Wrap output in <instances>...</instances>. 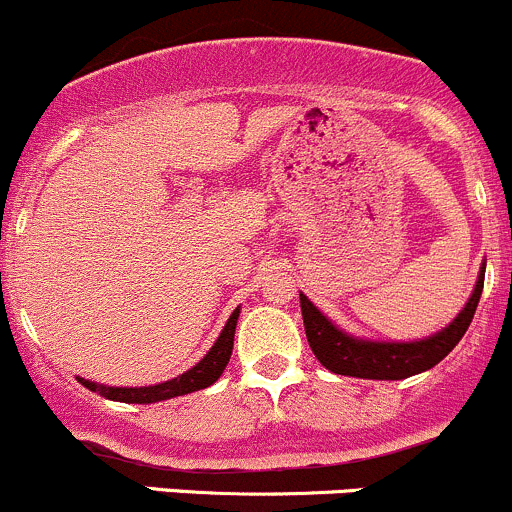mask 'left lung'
Wrapping results in <instances>:
<instances>
[{
	"label": "left lung",
	"mask_w": 512,
	"mask_h": 512,
	"mask_svg": "<svg viewBox=\"0 0 512 512\" xmlns=\"http://www.w3.org/2000/svg\"><path fill=\"white\" fill-rule=\"evenodd\" d=\"M483 278H486V258L481 263L471 298L463 305L461 313L446 328H441L439 333L409 342L370 340V337L345 333L342 328H337L328 315H323L315 308L308 295L300 293V310H303L308 345L325 370L345 374V377L407 379L412 374L426 372L434 365H439L458 345V340L466 335L473 313L478 308V300H481Z\"/></svg>",
	"instance_id": "left-lung-1"
}]
</instances>
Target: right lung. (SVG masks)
<instances>
[{"mask_svg":"<svg viewBox=\"0 0 512 512\" xmlns=\"http://www.w3.org/2000/svg\"><path fill=\"white\" fill-rule=\"evenodd\" d=\"M241 308H236L234 313L229 315L226 320L224 330L217 337V342L212 345V350L192 367V370L182 372L175 379H167V382L160 384H150V387H105V384L91 382V379L78 377V382L83 384L91 392H98L100 397L113 399V402H125V404H155V402H165V399L172 397H182V394L197 392V389L209 387L221 377L224 367L229 365L231 350H234V330H236V320H239Z\"/></svg>","mask_w":512,"mask_h":512,"instance_id":"1","label":"right lung"}]
</instances>
